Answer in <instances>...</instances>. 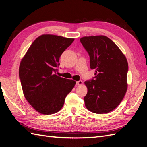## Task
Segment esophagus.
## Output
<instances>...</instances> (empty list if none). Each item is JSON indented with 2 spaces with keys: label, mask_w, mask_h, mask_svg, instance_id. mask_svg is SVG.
<instances>
[{
  "label": "esophagus",
  "mask_w": 147,
  "mask_h": 147,
  "mask_svg": "<svg viewBox=\"0 0 147 147\" xmlns=\"http://www.w3.org/2000/svg\"><path fill=\"white\" fill-rule=\"evenodd\" d=\"M83 84V82L82 80H79L76 82L77 85H81V84Z\"/></svg>",
  "instance_id": "obj_1"
}]
</instances>
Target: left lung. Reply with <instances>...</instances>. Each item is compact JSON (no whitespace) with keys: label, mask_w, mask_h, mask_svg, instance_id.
Segmentation results:
<instances>
[{"label":"left lung","mask_w":147,"mask_h":147,"mask_svg":"<svg viewBox=\"0 0 147 147\" xmlns=\"http://www.w3.org/2000/svg\"><path fill=\"white\" fill-rule=\"evenodd\" d=\"M90 57V67L95 77L84 82L88 92L86 107L102 114L116 109L127 91L128 64L126 56L112 40L104 35L80 38Z\"/></svg>","instance_id":"8db88e82"}]
</instances>
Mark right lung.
I'll return each instance as SVG.
<instances>
[{"label": "right lung", "instance_id": "add662e5", "mask_svg": "<svg viewBox=\"0 0 147 147\" xmlns=\"http://www.w3.org/2000/svg\"><path fill=\"white\" fill-rule=\"evenodd\" d=\"M74 38L44 34L30 46L20 65L19 76L26 99L38 112L55 113L76 82L56 75L59 57Z\"/></svg>", "mask_w": 147, "mask_h": 147}]
</instances>
